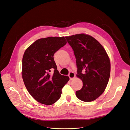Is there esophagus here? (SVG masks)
Wrapping results in <instances>:
<instances>
[{
	"instance_id": "esophagus-1",
	"label": "esophagus",
	"mask_w": 130,
	"mask_h": 130,
	"mask_svg": "<svg viewBox=\"0 0 130 130\" xmlns=\"http://www.w3.org/2000/svg\"><path fill=\"white\" fill-rule=\"evenodd\" d=\"M68 76H69V77L70 78V80H72L75 78V74L73 72H71L69 73Z\"/></svg>"
}]
</instances>
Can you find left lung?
<instances>
[{
  "label": "left lung",
  "instance_id": "obj_1",
  "mask_svg": "<svg viewBox=\"0 0 130 130\" xmlns=\"http://www.w3.org/2000/svg\"><path fill=\"white\" fill-rule=\"evenodd\" d=\"M66 38L76 59V76L83 82L76 96L85 102L95 100L104 93L109 81L111 63L108 55L103 45L89 35L76 34Z\"/></svg>",
  "mask_w": 130,
  "mask_h": 130
}]
</instances>
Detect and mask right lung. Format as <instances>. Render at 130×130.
<instances>
[{"mask_svg":"<svg viewBox=\"0 0 130 130\" xmlns=\"http://www.w3.org/2000/svg\"><path fill=\"white\" fill-rule=\"evenodd\" d=\"M64 37L38 39L27 48L22 59V75L30 95L38 103L51 105L60 99L61 89L69 80L57 69L54 55L65 45ZM52 70L53 73H50Z\"/></svg>","mask_w":130,"mask_h":130,"instance_id":"obj_1","label":"right lung"}]
</instances>
